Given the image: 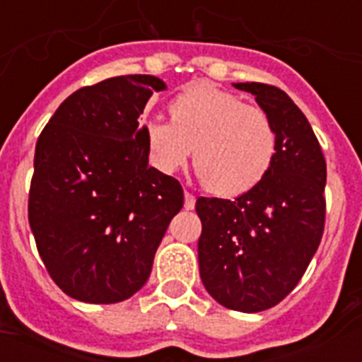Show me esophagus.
Here are the masks:
<instances>
[{"mask_svg":"<svg viewBox=\"0 0 362 362\" xmlns=\"http://www.w3.org/2000/svg\"><path fill=\"white\" fill-rule=\"evenodd\" d=\"M185 209L187 210L196 209V197L192 196L190 192H185Z\"/></svg>","mask_w":362,"mask_h":362,"instance_id":"1","label":"esophagus"}]
</instances>
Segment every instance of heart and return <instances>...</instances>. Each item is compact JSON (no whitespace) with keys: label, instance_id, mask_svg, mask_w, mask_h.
I'll return each instance as SVG.
<instances>
[{"label":"heart","instance_id":"1","mask_svg":"<svg viewBox=\"0 0 362 362\" xmlns=\"http://www.w3.org/2000/svg\"><path fill=\"white\" fill-rule=\"evenodd\" d=\"M170 119L146 121L143 141L161 174L194 163L217 196L252 190L268 174L277 153L276 124L267 112L212 83H196L170 103Z\"/></svg>","mask_w":362,"mask_h":362}]
</instances>
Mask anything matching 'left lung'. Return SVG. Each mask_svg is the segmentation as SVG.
Masks as SVG:
<instances>
[{
  "instance_id": "1",
  "label": "left lung",
  "mask_w": 362,
  "mask_h": 362,
  "mask_svg": "<svg viewBox=\"0 0 362 362\" xmlns=\"http://www.w3.org/2000/svg\"><path fill=\"white\" fill-rule=\"evenodd\" d=\"M250 92L276 124L268 174L235 201L199 197L197 243L204 288L225 308L263 312L288 296L317 252L325 230L326 163L308 119L290 95L264 83Z\"/></svg>"
}]
</instances>
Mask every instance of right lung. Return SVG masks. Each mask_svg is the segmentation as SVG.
<instances>
[{
  "instance_id": "obj_1",
  "label": "right lung",
  "mask_w": 362,
  "mask_h": 362,
  "mask_svg": "<svg viewBox=\"0 0 362 362\" xmlns=\"http://www.w3.org/2000/svg\"><path fill=\"white\" fill-rule=\"evenodd\" d=\"M166 83L130 74L83 86L36 143L28 223L54 283L110 305L148 281L153 255L183 209L177 179L148 166L139 116Z\"/></svg>"
}]
</instances>
